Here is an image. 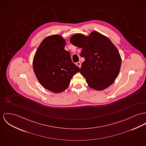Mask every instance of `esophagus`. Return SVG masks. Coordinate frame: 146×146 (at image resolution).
I'll return each instance as SVG.
<instances>
[{
  "label": "esophagus",
  "instance_id": "obj_1",
  "mask_svg": "<svg viewBox=\"0 0 146 146\" xmlns=\"http://www.w3.org/2000/svg\"><path fill=\"white\" fill-rule=\"evenodd\" d=\"M76 65L79 67V68H80L81 67V63L80 62H77V63H76Z\"/></svg>",
  "mask_w": 146,
  "mask_h": 146
}]
</instances>
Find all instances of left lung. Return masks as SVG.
I'll return each instance as SVG.
<instances>
[{
    "label": "left lung",
    "mask_w": 146,
    "mask_h": 146,
    "mask_svg": "<svg viewBox=\"0 0 146 146\" xmlns=\"http://www.w3.org/2000/svg\"><path fill=\"white\" fill-rule=\"evenodd\" d=\"M70 42L82 49L80 56L85 60L80 68V74L90 88L102 90L107 88L117 78L122 59L118 50L106 36L92 31L89 35L76 34Z\"/></svg>",
    "instance_id": "left-lung-1"
}]
</instances>
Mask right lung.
I'll return each instance as SVG.
<instances>
[{"label": "right lung", "mask_w": 146, "mask_h": 146, "mask_svg": "<svg viewBox=\"0 0 146 146\" xmlns=\"http://www.w3.org/2000/svg\"><path fill=\"white\" fill-rule=\"evenodd\" d=\"M66 40L54 34L45 38L39 45L33 60L34 74L40 84L52 92L59 93L68 87L73 76L80 71L64 49Z\"/></svg>", "instance_id": "1"}]
</instances>
